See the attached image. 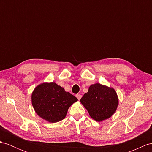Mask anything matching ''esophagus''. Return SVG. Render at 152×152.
I'll return each mask as SVG.
<instances>
[{
	"label": "esophagus",
	"mask_w": 152,
	"mask_h": 152,
	"mask_svg": "<svg viewBox=\"0 0 152 152\" xmlns=\"http://www.w3.org/2000/svg\"><path fill=\"white\" fill-rule=\"evenodd\" d=\"M76 97H77V98L79 100H80V99H81V97H82V95H80V94H77V95H76Z\"/></svg>",
	"instance_id": "34e87169"
}]
</instances>
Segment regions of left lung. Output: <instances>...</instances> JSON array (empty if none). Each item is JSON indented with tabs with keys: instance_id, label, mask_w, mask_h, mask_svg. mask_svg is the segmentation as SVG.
<instances>
[{
	"instance_id": "8db88e82",
	"label": "left lung",
	"mask_w": 152,
	"mask_h": 152,
	"mask_svg": "<svg viewBox=\"0 0 152 152\" xmlns=\"http://www.w3.org/2000/svg\"><path fill=\"white\" fill-rule=\"evenodd\" d=\"M80 102L92 119L99 122L112 115L119 101L114 89L96 83L90 86L88 91L80 99Z\"/></svg>"
}]
</instances>
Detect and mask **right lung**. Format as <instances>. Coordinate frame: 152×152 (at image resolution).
Segmentation results:
<instances>
[{
	"label": "right lung",
	"mask_w": 152,
	"mask_h": 152,
	"mask_svg": "<svg viewBox=\"0 0 152 152\" xmlns=\"http://www.w3.org/2000/svg\"><path fill=\"white\" fill-rule=\"evenodd\" d=\"M77 100L53 82L39 85L31 95L32 105L36 113L50 123L64 119L69 106Z\"/></svg>",
	"instance_id": "add662e5"
}]
</instances>
